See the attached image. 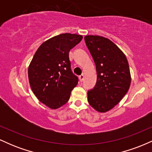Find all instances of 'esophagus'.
<instances>
[{
    "mask_svg": "<svg viewBox=\"0 0 152 152\" xmlns=\"http://www.w3.org/2000/svg\"><path fill=\"white\" fill-rule=\"evenodd\" d=\"M78 78H79L80 81L82 82V81H83V79H84V75H83V74H81V76H78Z\"/></svg>",
    "mask_w": 152,
    "mask_h": 152,
    "instance_id": "1",
    "label": "esophagus"
}]
</instances>
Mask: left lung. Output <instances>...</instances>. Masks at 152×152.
I'll list each match as a JSON object with an SVG mask.
<instances>
[{
  "label": "left lung",
  "mask_w": 152,
  "mask_h": 152,
  "mask_svg": "<svg viewBox=\"0 0 152 152\" xmlns=\"http://www.w3.org/2000/svg\"><path fill=\"white\" fill-rule=\"evenodd\" d=\"M84 40L97 73L96 83L88 91V102L96 111L106 112L120 102L129 88L128 61L122 50L109 38L89 35Z\"/></svg>",
  "instance_id": "8db88e82"
}]
</instances>
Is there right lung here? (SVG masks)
<instances>
[{
    "label": "right lung",
    "mask_w": 152,
    "mask_h": 152,
    "mask_svg": "<svg viewBox=\"0 0 152 152\" xmlns=\"http://www.w3.org/2000/svg\"><path fill=\"white\" fill-rule=\"evenodd\" d=\"M81 35L62 34L44 41L35 53L28 70L37 99L51 109L66 104L78 79L71 70L69 51L81 42Z\"/></svg>",
    "instance_id": "add662e5"
}]
</instances>
